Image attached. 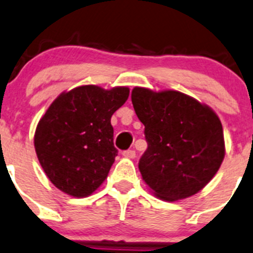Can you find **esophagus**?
<instances>
[{
  "mask_svg": "<svg viewBox=\"0 0 253 253\" xmlns=\"http://www.w3.org/2000/svg\"><path fill=\"white\" fill-rule=\"evenodd\" d=\"M122 155H124L125 157H127V159H134V157H136V152H134L133 150L124 151V152H122Z\"/></svg>",
  "mask_w": 253,
  "mask_h": 253,
  "instance_id": "1",
  "label": "esophagus"
}]
</instances>
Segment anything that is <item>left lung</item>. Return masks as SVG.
I'll list each match as a JSON object with an SVG mask.
<instances>
[{
	"label": "left lung",
	"instance_id": "obj_1",
	"mask_svg": "<svg viewBox=\"0 0 253 253\" xmlns=\"http://www.w3.org/2000/svg\"><path fill=\"white\" fill-rule=\"evenodd\" d=\"M132 105L145 125L147 150L138 162L142 178L156 196L177 201L201 191L225 157L218 116L178 91L134 87Z\"/></svg>",
	"mask_w": 253,
	"mask_h": 253
}]
</instances>
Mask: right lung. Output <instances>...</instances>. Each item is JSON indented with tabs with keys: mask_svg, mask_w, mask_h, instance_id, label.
I'll return each instance as SVG.
<instances>
[{
	"mask_svg": "<svg viewBox=\"0 0 253 253\" xmlns=\"http://www.w3.org/2000/svg\"><path fill=\"white\" fill-rule=\"evenodd\" d=\"M128 87L86 84L56 98L37 125L35 150L53 185L87 197L106 180L119 151L111 117L127 101Z\"/></svg>",
	"mask_w": 253,
	"mask_h": 253,
	"instance_id": "1",
	"label": "right lung"
}]
</instances>
